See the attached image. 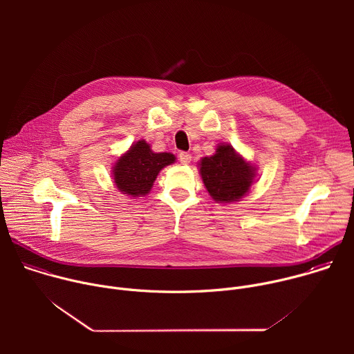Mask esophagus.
I'll use <instances>...</instances> for the list:
<instances>
[{"label":"esophagus","instance_id":"obj_1","mask_svg":"<svg viewBox=\"0 0 354 354\" xmlns=\"http://www.w3.org/2000/svg\"><path fill=\"white\" fill-rule=\"evenodd\" d=\"M179 161H180L183 165H187V164H190V161H192V156H190L189 153H180V154H179Z\"/></svg>","mask_w":354,"mask_h":354}]
</instances>
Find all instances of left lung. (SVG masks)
Segmentation results:
<instances>
[{
    "mask_svg": "<svg viewBox=\"0 0 354 354\" xmlns=\"http://www.w3.org/2000/svg\"><path fill=\"white\" fill-rule=\"evenodd\" d=\"M200 174L216 201L231 203L248 193L255 169L236 156L231 145L221 144L214 156L201 160Z\"/></svg>",
    "mask_w": 354,
    "mask_h": 354,
    "instance_id": "8db88e82",
    "label": "left lung"
}]
</instances>
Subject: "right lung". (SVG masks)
Wrapping results in <instances>:
<instances>
[{"instance_id": "add662e5", "label": "right lung", "mask_w": 354, "mask_h": 354, "mask_svg": "<svg viewBox=\"0 0 354 354\" xmlns=\"http://www.w3.org/2000/svg\"><path fill=\"white\" fill-rule=\"evenodd\" d=\"M175 162L169 153H153L144 140L137 141L113 167L118 189L130 196H144L153 187L158 172Z\"/></svg>"}]
</instances>
